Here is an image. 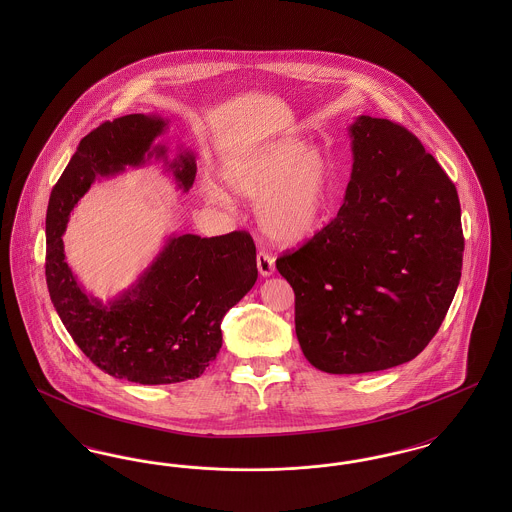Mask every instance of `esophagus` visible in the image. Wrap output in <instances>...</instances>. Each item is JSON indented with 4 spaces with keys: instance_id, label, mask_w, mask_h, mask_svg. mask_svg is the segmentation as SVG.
<instances>
[{
    "instance_id": "esophagus-1",
    "label": "esophagus",
    "mask_w": 512,
    "mask_h": 512,
    "mask_svg": "<svg viewBox=\"0 0 512 512\" xmlns=\"http://www.w3.org/2000/svg\"><path fill=\"white\" fill-rule=\"evenodd\" d=\"M257 268L261 272V276H270L274 272V257L268 251H259L257 253Z\"/></svg>"
}]
</instances>
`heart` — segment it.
Instances as JSON below:
<instances>
[{
    "mask_svg": "<svg viewBox=\"0 0 512 512\" xmlns=\"http://www.w3.org/2000/svg\"><path fill=\"white\" fill-rule=\"evenodd\" d=\"M220 176L230 190L257 197L255 213L272 240L297 244L330 220L338 201L334 161L303 140L282 138L226 161ZM207 201L226 205L230 197L213 182L203 186Z\"/></svg>",
    "mask_w": 512,
    "mask_h": 512,
    "instance_id": "heart-1",
    "label": "heart"
}]
</instances>
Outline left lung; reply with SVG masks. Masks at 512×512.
I'll list each match as a JSON object with an SVG mask.
<instances>
[{"label": "left lung", "mask_w": 512, "mask_h": 512, "mask_svg": "<svg viewBox=\"0 0 512 512\" xmlns=\"http://www.w3.org/2000/svg\"><path fill=\"white\" fill-rule=\"evenodd\" d=\"M338 217L276 259L295 293L311 365L363 374L414 359L455 297L463 268L455 184L405 126L359 117Z\"/></svg>", "instance_id": "1"}]
</instances>
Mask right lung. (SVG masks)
I'll use <instances>...</instances> for the list:
<instances>
[{
    "label": "right lung",
    "instance_id": "add662e5",
    "mask_svg": "<svg viewBox=\"0 0 512 512\" xmlns=\"http://www.w3.org/2000/svg\"><path fill=\"white\" fill-rule=\"evenodd\" d=\"M167 121L126 115L103 122L80 140L53 186L46 215V282L51 303L80 351L103 372L128 382L159 386L194 380L217 359L224 315L257 280V253L245 230L201 238L172 236L136 284L101 303L80 288L65 261L63 232L78 199L98 176L140 167L165 146H151ZM178 186L195 180L192 153L171 165Z\"/></svg>",
    "mask_w": 512,
    "mask_h": 512
}]
</instances>
